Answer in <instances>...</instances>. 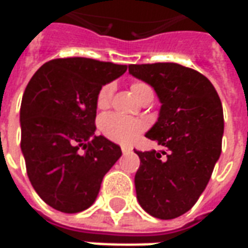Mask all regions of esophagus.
<instances>
[{"instance_id":"34e87169","label":"esophagus","mask_w":248,"mask_h":248,"mask_svg":"<svg viewBox=\"0 0 248 248\" xmlns=\"http://www.w3.org/2000/svg\"><path fill=\"white\" fill-rule=\"evenodd\" d=\"M121 149H122V153H124V154H129V153L133 151V147H130V146H122Z\"/></svg>"}]
</instances>
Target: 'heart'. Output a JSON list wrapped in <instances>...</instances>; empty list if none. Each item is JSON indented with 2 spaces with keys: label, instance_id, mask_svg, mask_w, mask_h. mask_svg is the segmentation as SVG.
Instances as JSON below:
<instances>
[{
  "label": "heart",
  "instance_id": "b5f03b06",
  "mask_svg": "<svg viewBox=\"0 0 248 248\" xmlns=\"http://www.w3.org/2000/svg\"><path fill=\"white\" fill-rule=\"evenodd\" d=\"M114 92L113 83H105L97 94V106L98 108H108V103L111 101ZM131 92L137 99L140 101L145 94L153 93L151 87L145 82H134L131 85ZM145 124L140 119L127 118L124 115H119L115 113L105 114L102 118L99 119V130L106 138L118 143H131L137 140L140 134L145 130Z\"/></svg>",
  "mask_w": 248,
  "mask_h": 248
}]
</instances>
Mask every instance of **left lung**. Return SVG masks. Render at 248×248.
I'll use <instances>...</instances> for the list:
<instances>
[{
    "mask_svg": "<svg viewBox=\"0 0 248 248\" xmlns=\"http://www.w3.org/2000/svg\"><path fill=\"white\" fill-rule=\"evenodd\" d=\"M129 73L154 87L162 103L146 137L163 150L135 151L137 199L155 218H178L197 203L220 156L222 102L206 77L178 63L129 65Z\"/></svg>",
    "mask_w": 248,
    "mask_h": 248,
    "instance_id": "left-lung-1",
    "label": "left lung"
}]
</instances>
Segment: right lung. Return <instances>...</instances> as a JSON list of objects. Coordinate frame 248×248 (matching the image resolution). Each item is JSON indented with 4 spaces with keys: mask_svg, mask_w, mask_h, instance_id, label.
<instances>
[{
    "mask_svg": "<svg viewBox=\"0 0 248 248\" xmlns=\"http://www.w3.org/2000/svg\"><path fill=\"white\" fill-rule=\"evenodd\" d=\"M126 70L92 58H58L28 83L19 110L21 150L31 186L50 207L67 214L90 207L122 155L118 145L92 135L99 89Z\"/></svg>",
    "mask_w": 248,
    "mask_h": 248,
    "instance_id": "1",
    "label": "right lung"
}]
</instances>
